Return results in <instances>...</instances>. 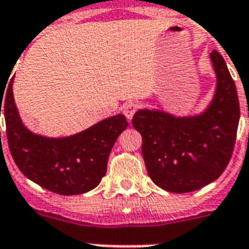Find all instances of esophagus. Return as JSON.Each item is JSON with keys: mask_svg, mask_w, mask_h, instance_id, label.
<instances>
[{"mask_svg": "<svg viewBox=\"0 0 249 249\" xmlns=\"http://www.w3.org/2000/svg\"><path fill=\"white\" fill-rule=\"evenodd\" d=\"M137 109H138V103H137V102H129V103H126V105L123 107V113L126 116L128 120H132L133 115L136 113Z\"/></svg>", "mask_w": 249, "mask_h": 249, "instance_id": "34e87169", "label": "esophagus"}]
</instances>
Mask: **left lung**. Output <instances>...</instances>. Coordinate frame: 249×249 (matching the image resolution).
Listing matches in <instances>:
<instances>
[{"label": "left lung", "instance_id": "left-lung-1", "mask_svg": "<svg viewBox=\"0 0 249 249\" xmlns=\"http://www.w3.org/2000/svg\"><path fill=\"white\" fill-rule=\"evenodd\" d=\"M216 93L204 112L176 117L140 109L132 124L142 136V155L155 185L170 193H191L224 173L231 159L240 108L235 84L217 50L211 53Z\"/></svg>", "mask_w": 249, "mask_h": 249}]
</instances>
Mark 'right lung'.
<instances>
[{
  "label": "right lung",
  "instance_id": "1",
  "mask_svg": "<svg viewBox=\"0 0 249 249\" xmlns=\"http://www.w3.org/2000/svg\"><path fill=\"white\" fill-rule=\"evenodd\" d=\"M13 80L3 86L6 90H0V117L2 107L10 152L21 173L59 195H79L97 187L117 137L128 126L126 117L121 113L111 116L71 137L38 136L21 123L14 102Z\"/></svg>",
  "mask_w": 249,
  "mask_h": 249
}]
</instances>
